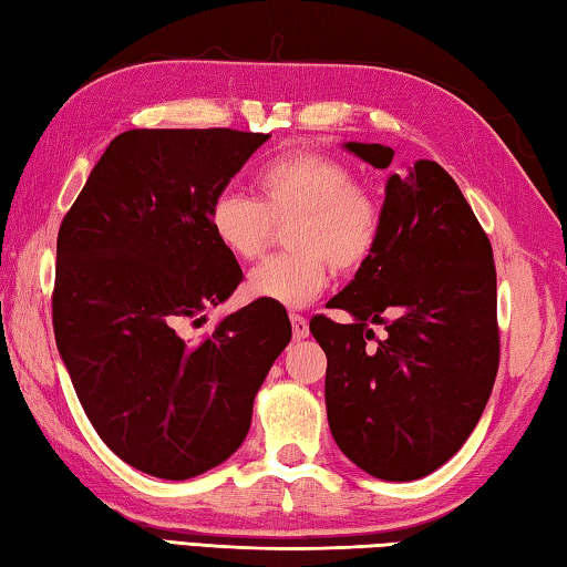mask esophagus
<instances>
[{"instance_id":"obj_1","label":"esophagus","mask_w":567,"mask_h":567,"mask_svg":"<svg viewBox=\"0 0 567 567\" xmlns=\"http://www.w3.org/2000/svg\"><path fill=\"white\" fill-rule=\"evenodd\" d=\"M290 322H292V334H295V339H305L307 334H310V322H307V319H305L302 315H292Z\"/></svg>"}]
</instances>
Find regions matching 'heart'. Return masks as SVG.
Segmentation results:
<instances>
[{
  "instance_id": "1",
  "label": "heart",
  "mask_w": 567,
  "mask_h": 567,
  "mask_svg": "<svg viewBox=\"0 0 567 567\" xmlns=\"http://www.w3.org/2000/svg\"><path fill=\"white\" fill-rule=\"evenodd\" d=\"M257 200L238 190L218 193L208 208L215 243L235 260H255L272 238L275 225L290 220L285 245L255 267L248 290L255 300L280 307L310 305L329 282V267L354 272L369 262L382 240V203L344 161L327 153H282L255 173Z\"/></svg>"
}]
</instances>
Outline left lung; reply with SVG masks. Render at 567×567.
Wrapping results in <instances>:
<instances>
[{
    "instance_id": "1",
    "label": "left lung",
    "mask_w": 567,
    "mask_h": 567,
    "mask_svg": "<svg viewBox=\"0 0 567 567\" xmlns=\"http://www.w3.org/2000/svg\"><path fill=\"white\" fill-rule=\"evenodd\" d=\"M374 168H394L382 240L315 315L327 354L324 401L337 446L384 481H414L456 454L476 429L498 372L496 265L488 235L436 161L391 163L379 143H344ZM372 323H384L377 340Z\"/></svg>"
}]
</instances>
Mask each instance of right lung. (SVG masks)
I'll list each match as a JSON object with an SVG mask.
<instances>
[{"mask_svg":"<svg viewBox=\"0 0 567 567\" xmlns=\"http://www.w3.org/2000/svg\"><path fill=\"white\" fill-rule=\"evenodd\" d=\"M270 133L133 128L109 143L64 215L51 317L91 426L128 466L185 481L233 456L252 401L292 337L285 307L255 300L203 339L243 282L208 228L213 198Z\"/></svg>","mask_w":567,"mask_h":567,"instance_id":"1","label":"right lung"}]
</instances>
